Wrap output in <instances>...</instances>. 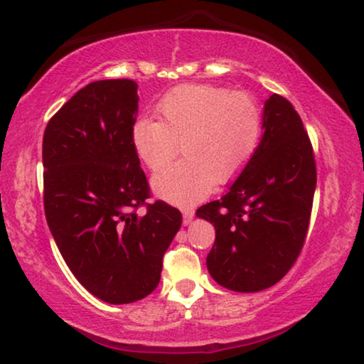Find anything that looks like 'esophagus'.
I'll return each instance as SVG.
<instances>
[{"label": "esophagus", "mask_w": 364, "mask_h": 364, "mask_svg": "<svg viewBox=\"0 0 364 364\" xmlns=\"http://www.w3.org/2000/svg\"><path fill=\"white\" fill-rule=\"evenodd\" d=\"M193 218V208H183V225H191Z\"/></svg>", "instance_id": "obj_1"}]
</instances>
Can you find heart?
<instances>
[{
  "mask_svg": "<svg viewBox=\"0 0 364 364\" xmlns=\"http://www.w3.org/2000/svg\"><path fill=\"white\" fill-rule=\"evenodd\" d=\"M157 112L162 121L141 117L134 122L131 141L151 171L166 166L182 142L186 159L152 177L154 192L176 205H191L212 192L215 182L233 181L260 146L262 107L248 92L183 84L159 101Z\"/></svg>",
  "mask_w": 364,
  "mask_h": 364,
  "instance_id": "1",
  "label": "heart"
}]
</instances>
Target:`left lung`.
I'll use <instances>...</instances> for the list:
<instances>
[{
    "mask_svg": "<svg viewBox=\"0 0 364 364\" xmlns=\"http://www.w3.org/2000/svg\"><path fill=\"white\" fill-rule=\"evenodd\" d=\"M315 188V156L301 119L290 101L273 94L255 156L220 200L197 210L215 227L207 255L213 280L240 293L280 282L305 243Z\"/></svg>",
    "mask_w": 364,
    "mask_h": 364,
    "instance_id": "8db88e82",
    "label": "left lung"
}]
</instances>
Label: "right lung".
I'll return each instance as SVG.
<instances>
[{
  "instance_id": "1",
  "label": "right lung",
  "mask_w": 364,
  "mask_h": 364,
  "mask_svg": "<svg viewBox=\"0 0 364 364\" xmlns=\"http://www.w3.org/2000/svg\"><path fill=\"white\" fill-rule=\"evenodd\" d=\"M137 109L131 79L91 82L54 114L43 137L49 230L77 282L111 305L156 290L182 225L181 212L162 200L136 212L151 191L131 141Z\"/></svg>"
}]
</instances>
